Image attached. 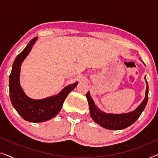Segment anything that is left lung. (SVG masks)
Here are the masks:
<instances>
[{
	"label": "left lung",
	"mask_w": 158,
	"mask_h": 158,
	"mask_svg": "<svg viewBox=\"0 0 158 158\" xmlns=\"http://www.w3.org/2000/svg\"><path fill=\"white\" fill-rule=\"evenodd\" d=\"M146 81V77H144ZM147 83V88L145 93V98L142 101L141 104L136 109L135 111L129 113L123 114H106L101 111L98 107L95 105L90 93L88 91L86 94V98L88 99L89 104L90 114L93 120L95 122L100 125L101 127L107 129L111 130H119L127 128L135 123L139 116L141 115L142 111H144L148 101V84Z\"/></svg>",
	"instance_id": "1"
}]
</instances>
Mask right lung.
I'll list each match as a JSON object with an SVG mask.
<instances>
[{"label":"right lung","mask_w":158,"mask_h":158,"mask_svg":"<svg viewBox=\"0 0 158 158\" xmlns=\"http://www.w3.org/2000/svg\"><path fill=\"white\" fill-rule=\"evenodd\" d=\"M36 40L37 37L32 39L25 49L16 57L9 76V94L12 105L23 119L30 122H45L55 117L61 110L68 95L78 83L76 82L69 85L58 95L40 100L31 99L25 94L19 82L21 65Z\"/></svg>","instance_id":"obj_1"}]
</instances>
